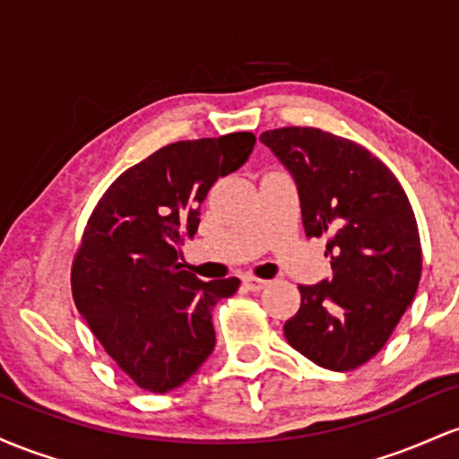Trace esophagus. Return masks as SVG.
Returning a JSON list of instances; mask_svg holds the SVG:
<instances>
[{"label":"esophagus","instance_id":"1","mask_svg":"<svg viewBox=\"0 0 459 459\" xmlns=\"http://www.w3.org/2000/svg\"><path fill=\"white\" fill-rule=\"evenodd\" d=\"M243 286L247 288V290H251V292H260L262 288L269 286V281H266V280H260V277H251V275H247V277H243Z\"/></svg>","mask_w":459,"mask_h":459}]
</instances>
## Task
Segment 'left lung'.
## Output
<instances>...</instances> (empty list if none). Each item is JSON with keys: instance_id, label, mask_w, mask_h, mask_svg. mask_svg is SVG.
I'll use <instances>...</instances> for the list:
<instances>
[{"instance_id": "left-lung-1", "label": "left lung", "mask_w": 459, "mask_h": 459, "mask_svg": "<svg viewBox=\"0 0 459 459\" xmlns=\"http://www.w3.org/2000/svg\"><path fill=\"white\" fill-rule=\"evenodd\" d=\"M260 141L297 184L307 238L327 236L333 275L299 286L286 341L318 367L351 370L388 342L420 281V236L408 195L385 164L349 138L280 127Z\"/></svg>"}]
</instances>
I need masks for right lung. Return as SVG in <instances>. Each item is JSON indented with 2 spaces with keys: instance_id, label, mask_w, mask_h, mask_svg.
Here are the masks:
<instances>
[{
  "instance_id": "right-lung-1",
  "label": "right lung",
  "mask_w": 459,
  "mask_h": 459,
  "mask_svg": "<svg viewBox=\"0 0 459 459\" xmlns=\"http://www.w3.org/2000/svg\"><path fill=\"white\" fill-rule=\"evenodd\" d=\"M254 145L251 132L171 143L118 175L92 210L71 269L75 306L138 388L169 393L212 353V307L240 280L202 281L179 247L212 184Z\"/></svg>"
}]
</instances>
